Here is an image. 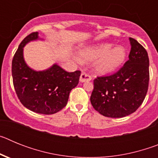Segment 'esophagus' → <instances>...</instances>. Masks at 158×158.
Listing matches in <instances>:
<instances>
[{
	"instance_id": "obj_1",
	"label": "esophagus",
	"mask_w": 158,
	"mask_h": 158,
	"mask_svg": "<svg viewBox=\"0 0 158 158\" xmlns=\"http://www.w3.org/2000/svg\"><path fill=\"white\" fill-rule=\"evenodd\" d=\"M92 80L91 76L89 73H82L80 77V81L81 82H85V81H90Z\"/></svg>"
}]
</instances>
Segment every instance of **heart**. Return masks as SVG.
<instances>
[{
	"label": "heart",
	"instance_id": "heart-1",
	"mask_svg": "<svg viewBox=\"0 0 158 158\" xmlns=\"http://www.w3.org/2000/svg\"><path fill=\"white\" fill-rule=\"evenodd\" d=\"M111 43H101L81 51V56L85 61H96L94 69L100 74H107L116 70L123 65L127 57L124 47H113Z\"/></svg>",
	"mask_w": 158,
	"mask_h": 158
}]
</instances>
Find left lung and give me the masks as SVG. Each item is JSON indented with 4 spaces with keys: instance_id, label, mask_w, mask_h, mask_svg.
<instances>
[{
    "instance_id": "8db88e82",
    "label": "left lung",
    "mask_w": 158,
    "mask_h": 158,
    "mask_svg": "<svg viewBox=\"0 0 158 158\" xmlns=\"http://www.w3.org/2000/svg\"><path fill=\"white\" fill-rule=\"evenodd\" d=\"M129 59L115 73L97 77L90 101L96 111L104 116L122 118L135 112L148 91L150 71L146 49L133 38Z\"/></svg>"
}]
</instances>
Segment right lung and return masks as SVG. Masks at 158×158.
Returning <instances> with one entry per match:
<instances>
[{
	"label": "right lung",
	"mask_w": 158,
	"mask_h": 158,
	"mask_svg": "<svg viewBox=\"0 0 158 158\" xmlns=\"http://www.w3.org/2000/svg\"><path fill=\"white\" fill-rule=\"evenodd\" d=\"M39 40L32 32L20 43L12 62L13 85L18 98L27 109L43 115H51L65 107L69 93L77 85L81 71L69 73L57 64L43 71L31 69L23 58V47Z\"/></svg>",
	"instance_id": "add662e5"
}]
</instances>
